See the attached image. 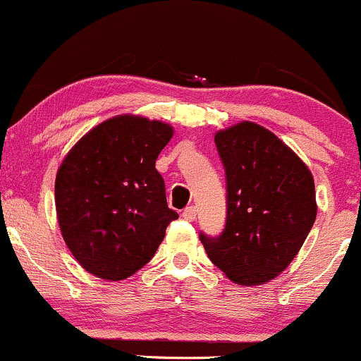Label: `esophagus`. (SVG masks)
I'll return each instance as SVG.
<instances>
[{
    "label": "esophagus",
    "instance_id": "obj_1",
    "mask_svg": "<svg viewBox=\"0 0 361 361\" xmlns=\"http://www.w3.org/2000/svg\"><path fill=\"white\" fill-rule=\"evenodd\" d=\"M182 217L185 219V221H195L196 219V207H185L184 212H182Z\"/></svg>",
    "mask_w": 361,
    "mask_h": 361
}]
</instances>
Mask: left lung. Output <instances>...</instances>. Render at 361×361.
Returning a JSON list of instances; mask_svg holds the SVG:
<instances>
[{"mask_svg": "<svg viewBox=\"0 0 361 361\" xmlns=\"http://www.w3.org/2000/svg\"><path fill=\"white\" fill-rule=\"evenodd\" d=\"M226 170L228 215L219 236L200 235L210 261L243 287L276 278L317 219L306 163L264 126L241 121L215 133Z\"/></svg>", "mask_w": 361, "mask_h": 361, "instance_id": "1", "label": "left lung"}]
</instances>
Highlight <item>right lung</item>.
I'll return each mask as SVG.
<instances>
[{"instance_id":"right-lung-1","label":"right lung","mask_w":361,"mask_h":361,"mask_svg":"<svg viewBox=\"0 0 361 361\" xmlns=\"http://www.w3.org/2000/svg\"><path fill=\"white\" fill-rule=\"evenodd\" d=\"M173 128L121 114L94 126L59 166L55 208L66 245L81 267L120 281L153 259L166 226L179 217L166 205L154 163Z\"/></svg>"}]
</instances>
